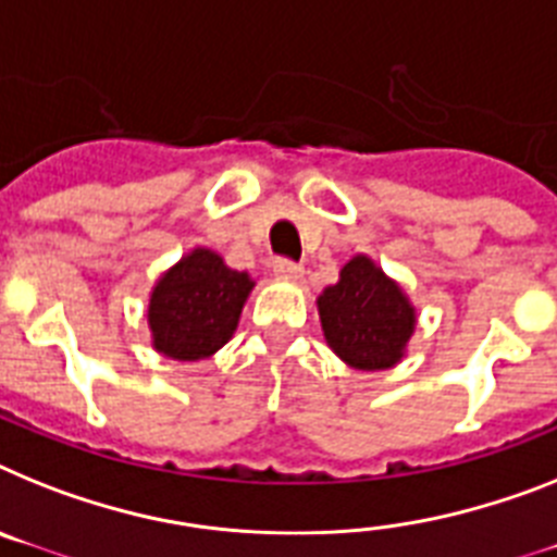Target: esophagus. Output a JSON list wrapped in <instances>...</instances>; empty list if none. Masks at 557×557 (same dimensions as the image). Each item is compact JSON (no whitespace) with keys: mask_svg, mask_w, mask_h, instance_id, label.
<instances>
[{"mask_svg":"<svg viewBox=\"0 0 557 557\" xmlns=\"http://www.w3.org/2000/svg\"><path fill=\"white\" fill-rule=\"evenodd\" d=\"M274 274L286 280H297L302 274V265L288 260V257H277V260H274Z\"/></svg>","mask_w":557,"mask_h":557,"instance_id":"obj_1","label":"esophagus"}]
</instances>
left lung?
<instances>
[{
	"label": "left lung",
	"mask_w": 557,
	"mask_h": 557,
	"mask_svg": "<svg viewBox=\"0 0 557 557\" xmlns=\"http://www.w3.org/2000/svg\"><path fill=\"white\" fill-rule=\"evenodd\" d=\"M317 306L334 354L359 371L396 366L413 334L416 314L408 297L368 257L345 263L339 283L325 288Z\"/></svg>",
	"instance_id": "obj_1"
}]
</instances>
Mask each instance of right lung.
I'll use <instances>...</instances> for the list:
<instances>
[{
	"label": "right lung",
	"instance_id": "1",
	"mask_svg": "<svg viewBox=\"0 0 557 557\" xmlns=\"http://www.w3.org/2000/svg\"><path fill=\"white\" fill-rule=\"evenodd\" d=\"M251 286L246 271H232L214 251L195 249L152 292L149 329L156 348L181 362L223 348L237 329Z\"/></svg>",
	"mask_w": 557,
	"mask_h": 557
}]
</instances>
